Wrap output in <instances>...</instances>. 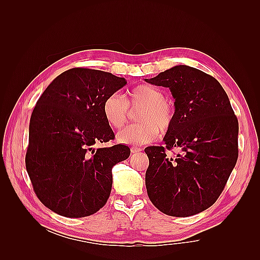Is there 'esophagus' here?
<instances>
[{
	"instance_id": "obj_1",
	"label": "esophagus",
	"mask_w": 260,
	"mask_h": 260,
	"mask_svg": "<svg viewBox=\"0 0 260 260\" xmlns=\"http://www.w3.org/2000/svg\"><path fill=\"white\" fill-rule=\"evenodd\" d=\"M131 153H139V152H141V147H139V146H131Z\"/></svg>"
}]
</instances>
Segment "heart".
<instances>
[{
	"mask_svg": "<svg viewBox=\"0 0 260 260\" xmlns=\"http://www.w3.org/2000/svg\"><path fill=\"white\" fill-rule=\"evenodd\" d=\"M131 109L137 114L139 123L131 124L118 133V140L125 144H145L167 132L175 122L176 107L165 99V93L156 86L142 84L133 89L127 99L119 93L108 95L102 106L105 120L111 127L120 129L127 122Z\"/></svg>",
	"mask_w": 260,
	"mask_h": 260,
	"instance_id": "obj_1",
	"label": "heart"
}]
</instances>
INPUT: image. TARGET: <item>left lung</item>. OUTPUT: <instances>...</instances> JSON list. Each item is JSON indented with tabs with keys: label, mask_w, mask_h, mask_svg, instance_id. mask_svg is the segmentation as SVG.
I'll use <instances>...</instances> for the list:
<instances>
[{
	"label": "left lung",
	"mask_w": 260,
	"mask_h": 260,
	"mask_svg": "<svg viewBox=\"0 0 260 260\" xmlns=\"http://www.w3.org/2000/svg\"><path fill=\"white\" fill-rule=\"evenodd\" d=\"M145 81L169 88L176 107L165 146L144 149L147 195L168 216L196 215L215 204L237 164L238 118L221 84L200 69L179 65ZM174 147L181 152L172 159Z\"/></svg>",
	"instance_id": "8db88e82"
}]
</instances>
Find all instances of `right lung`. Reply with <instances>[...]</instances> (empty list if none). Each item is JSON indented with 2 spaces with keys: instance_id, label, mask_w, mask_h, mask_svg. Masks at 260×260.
I'll list each match as a JSON object with an SVG mask.
<instances>
[{
  "instance_id": "1",
  "label": "right lung",
  "mask_w": 260,
  "mask_h": 260,
  "mask_svg": "<svg viewBox=\"0 0 260 260\" xmlns=\"http://www.w3.org/2000/svg\"><path fill=\"white\" fill-rule=\"evenodd\" d=\"M125 84L124 78L111 73L77 67L55 78L38 100L30 118L26 168L45 207L81 218L106 204L112 169L128 158L130 148L93 145L115 139L102 106Z\"/></svg>"
}]
</instances>
